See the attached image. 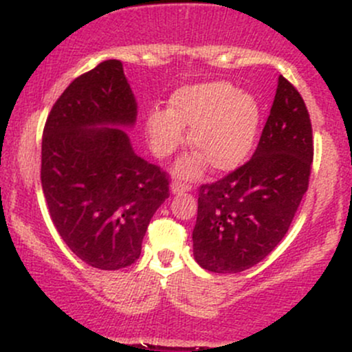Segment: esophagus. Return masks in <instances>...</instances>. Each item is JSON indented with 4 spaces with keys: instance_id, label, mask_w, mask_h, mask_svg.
Wrapping results in <instances>:
<instances>
[{
    "instance_id": "1",
    "label": "esophagus",
    "mask_w": 352,
    "mask_h": 352,
    "mask_svg": "<svg viewBox=\"0 0 352 352\" xmlns=\"http://www.w3.org/2000/svg\"><path fill=\"white\" fill-rule=\"evenodd\" d=\"M188 190H190L188 185H184L182 182H172V185H170V192L173 193V195H177V193H185V192H188Z\"/></svg>"
}]
</instances>
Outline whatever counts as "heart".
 Here are the masks:
<instances>
[{
    "label": "heart",
    "instance_id": "b5f03b06",
    "mask_svg": "<svg viewBox=\"0 0 352 352\" xmlns=\"http://www.w3.org/2000/svg\"><path fill=\"white\" fill-rule=\"evenodd\" d=\"M199 152L175 165V175L195 179L210 162L215 172H232L252 153L260 129V106L248 92L228 82H205L180 87L170 98V109H152L147 137L159 159L170 157L185 142V127Z\"/></svg>",
    "mask_w": 352,
    "mask_h": 352
}]
</instances>
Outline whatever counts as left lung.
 Instances as JSON below:
<instances>
[{"label": "left lung", "instance_id": "8db88e82", "mask_svg": "<svg viewBox=\"0 0 352 352\" xmlns=\"http://www.w3.org/2000/svg\"><path fill=\"white\" fill-rule=\"evenodd\" d=\"M313 129L300 92L283 76L253 157L201 185L193 256L213 273H240L276 248L308 190Z\"/></svg>", "mask_w": 352, "mask_h": 352}]
</instances>
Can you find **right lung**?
Returning <instances> with one entry per match:
<instances>
[{
	"label": "right lung",
	"instance_id": "obj_1",
	"mask_svg": "<svg viewBox=\"0 0 352 352\" xmlns=\"http://www.w3.org/2000/svg\"><path fill=\"white\" fill-rule=\"evenodd\" d=\"M137 102L122 63L109 59L76 78L47 116L41 185L64 243L92 268L120 270L140 256L168 177L132 148Z\"/></svg>",
	"mask_w": 352,
	"mask_h": 352
}]
</instances>
